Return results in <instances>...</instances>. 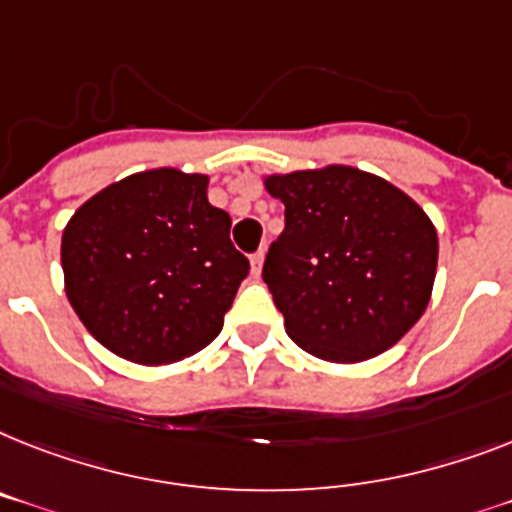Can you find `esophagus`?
Masks as SVG:
<instances>
[{
    "label": "esophagus",
    "instance_id": "34e87169",
    "mask_svg": "<svg viewBox=\"0 0 512 512\" xmlns=\"http://www.w3.org/2000/svg\"><path fill=\"white\" fill-rule=\"evenodd\" d=\"M261 264H264V251H256L251 256V274H253V277H259V274H261Z\"/></svg>",
    "mask_w": 512,
    "mask_h": 512
}]
</instances>
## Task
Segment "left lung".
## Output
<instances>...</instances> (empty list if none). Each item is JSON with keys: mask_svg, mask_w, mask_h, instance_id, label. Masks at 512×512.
Wrapping results in <instances>:
<instances>
[{"mask_svg": "<svg viewBox=\"0 0 512 512\" xmlns=\"http://www.w3.org/2000/svg\"><path fill=\"white\" fill-rule=\"evenodd\" d=\"M285 230L264 282L295 345L356 363L392 348L421 319L437 272V230L387 180L356 167L266 177Z\"/></svg>", "mask_w": 512, "mask_h": 512, "instance_id": "left-lung-1", "label": "left lung"}]
</instances>
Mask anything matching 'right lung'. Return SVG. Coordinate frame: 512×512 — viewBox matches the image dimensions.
<instances>
[{
    "label": "right lung",
    "mask_w": 512,
    "mask_h": 512,
    "mask_svg": "<svg viewBox=\"0 0 512 512\" xmlns=\"http://www.w3.org/2000/svg\"><path fill=\"white\" fill-rule=\"evenodd\" d=\"M206 183L167 167L138 172L88 198L62 232L70 306L120 358L162 366L222 332L251 264Z\"/></svg>",
    "instance_id": "obj_1"
}]
</instances>
